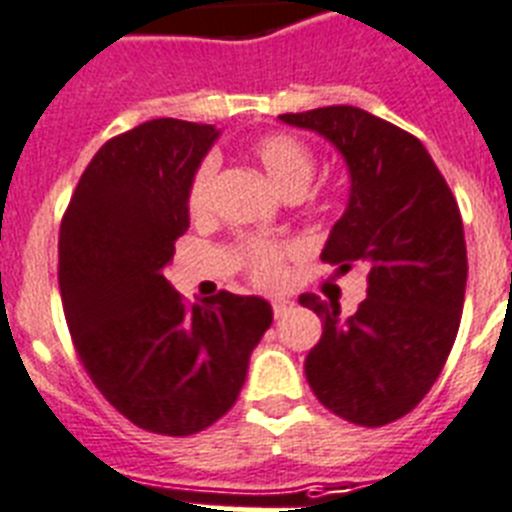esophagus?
Masks as SVG:
<instances>
[{"label": "esophagus", "mask_w": 512, "mask_h": 512, "mask_svg": "<svg viewBox=\"0 0 512 512\" xmlns=\"http://www.w3.org/2000/svg\"><path fill=\"white\" fill-rule=\"evenodd\" d=\"M272 311H274V319H285V316L293 311V301L277 298V301H272Z\"/></svg>", "instance_id": "esophagus-1"}]
</instances>
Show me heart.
<instances>
[{
    "label": "heart",
    "instance_id": "heart-1",
    "mask_svg": "<svg viewBox=\"0 0 512 512\" xmlns=\"http://www.w3.org/2000/svg\"><path fill=\"white\" fill-rule=\"evenodd\" d=\"M253 159L264 167L285 196H301L316 175V154L308 143L290 133H266L251 146ZM214 190V162L204 159L190 175L185 190V209L190 217H204L211 206ZM293 243L266 238H243L235 246V259L248 274V280L264 290H277L287 282V264L295 256Z\"/></svg>",
    "mask_w": 512,
    "mask_h": 512
}]
</instances>
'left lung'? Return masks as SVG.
<instances>
[{
    "label": "left lung",
    "instance_id": "1",
    "mask_svg": "<svg viewBox=\"0 0 512 512\" xmlns=\"http://www.w3.org/2000/svg\"><path fill=\"white\" fill-rule=\"evenodd\" d=\"M280 120L322 133L345 156L350 201L322 261L369 277L366 301L345 322L337 303L301 295L324 329L306 379L350 424H392L432 390L458 335L468 277L458 201L424 143L382 117L342 104Z\"/></svg>",
    "mask_w": 512,
    "mask_h": 512
}]
</instances>
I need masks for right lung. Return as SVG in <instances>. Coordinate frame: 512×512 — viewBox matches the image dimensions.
<instances>
[{"label": "right lung", "instance_id": "obj_1", "mask_svg": "<svg viewBox=\"0 0 512 512\" xmlns=\"http://www.w3.org/2000/svg\"><path fill=\"white\" fill-rule=\"evenodd\" d=\"M211 125L149 120L109 138L59 227L67 329L96 390L146 432L196 434L230 411L272 324L256 295L219 290L188 306L164 280L188 230L185 190Z\"/></svg>", "mask_w": 512, "mask_h": 512}]
</instances>
